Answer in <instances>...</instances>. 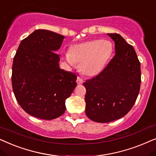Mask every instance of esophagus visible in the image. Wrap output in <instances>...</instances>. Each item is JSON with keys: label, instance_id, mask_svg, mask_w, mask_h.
<instances>
[{"label": "esophagus", "instance_id": "esophagus-1", "mask_svg": "<svg viewBox=\"0 0 156 156\" xmlns=\"http://www.w3.org/2000/svg\"><path fill=\"white\" fill-rule=\"evenodd\" d=\"M76 81H77V83L78 85H81L83 84V79L82 78H80V76H78Z\"/></svg>", "mask_w": 156, "mask_h": 156}]
</instances>
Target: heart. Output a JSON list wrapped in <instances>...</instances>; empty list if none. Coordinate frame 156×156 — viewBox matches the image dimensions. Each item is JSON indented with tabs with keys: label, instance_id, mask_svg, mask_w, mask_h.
<instances>
[{
	"label": "heart",
	"instance_id": "heart-1",
	"mask_svg": "<svg viewBox=\"0 0 156 156\" xmlns=\"http://www.w3.org/2000/svg\"><path fill=\"white\" fill-rule=\"evenodd\" d=\"M113 52L111 42L97 38L73 45L65 57L73 66L80 64V70L84 75L95 76L105 68Z\"/></svg>",
	"mask_w": 156,
	"mask_h": 156
}]
</instances>
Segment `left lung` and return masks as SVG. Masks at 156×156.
Returning <instances> with one entry per match:
<instances>
[{
	"label": "left lung",
	"mask_w": 156,
	"mask_h": 156,
	"mask_svg": "<svg viewBox=\"0 0 156 156\" xmlns=\"http://www.w3.org/2000/svg\"><path fill=\"white\" fill-rule=\"evenodd\" d=\"M115 42V54L103 71L83 83L86 115L98 123L125 116L138 97L140 63L133 47L118 33H108Z\"/></svg>",
	"instance_id": "1"
}]
</instances>
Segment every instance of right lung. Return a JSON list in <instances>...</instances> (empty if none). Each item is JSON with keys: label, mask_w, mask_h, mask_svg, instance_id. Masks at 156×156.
I'll return each instance as SVG.
<instances>
[{"label": "right lung", "mask_w": 156, "mask_h": 156, "mask_svg": "<svg viewBox=\"0 0 156 156\" xmlns=\"http://www.w3.org/2000/svg\"><path fill=\"white\" fill-rule=\"evenodd\" d=\"M65 37L38 29L20 43L12 67L15 97L29 115L53 120L66 111V100L76 86L77 76L59 68L55 53Z\"/></svg>", "instance_id": "obj_1"}]
</instances>
